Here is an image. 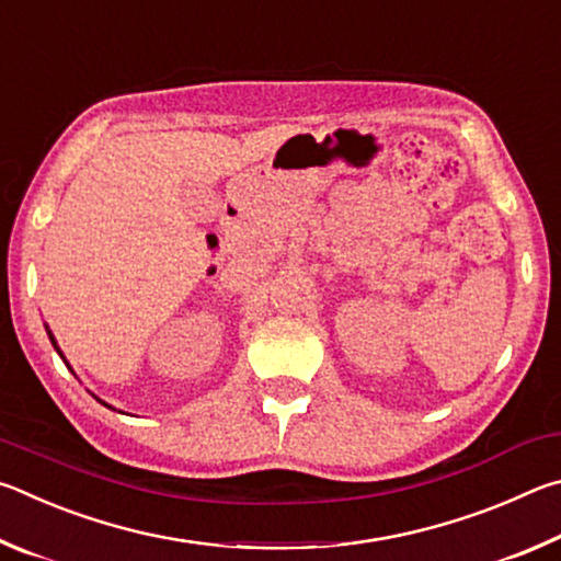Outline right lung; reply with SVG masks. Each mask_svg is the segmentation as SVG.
I'll list each match as a JSON object with an SVG mask.
<instances>
[{
  "mask_svg": "<svg viewBox=\"0 0 561 561\" xmlns=\"http://www.w3.org/2000/svg\"><path fill=\"white\" fill-rule=\"evenodd\" d=\"M46 334H49V339H51V344H54V348H56V354H59V356L64 358V354H61V348H59V344H56V339H54V334H51V329H49V327H46ZM64 364H66V366H69V360H66V358H64ZM69 368H71V366H69ZM93 398H96V401H99V403H103V405H108L106 401H101V398H99V396H93ZM108 408H111V405H108Z\"/></svg>",
  "mask_w": 561,
  "mask_h": 561,
  "instance_id": "obj_1",
  "label": "right lung"
}]
</instances>
